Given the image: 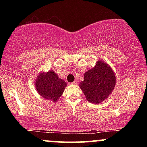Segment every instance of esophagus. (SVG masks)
Wrapping results in <instances>:
<instances>
[{"label":"esophagus","instance_id":"1","mask_svg":"<svg viewBox=\"0 0 147 147\" xmlns=\"http://www.w3.org/2000/svg\"><path fill=\"white\" fill-rule=\"evenodd\" d=\"M78 80H75V81L74 82H71V84H72V85H76V84H78Z\"/></svg>","mask_w":147,"mask_h":147}]
</instances>
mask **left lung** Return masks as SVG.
Instances as JSON below:
<instances>
[{"mask_svg":"<svg viewBox=\"0 0 147 147\" xmlns=\"http://www.w3.org/2000/svg\"><path fill=\"white\" fill-rule=\"evenodd\" d=\"M116 84V77L108 64L98 61L95 67L84 74V80L80 84L88 102L98 104L109 96Z\"/></svg>","mask_w":147,"mask_h":147,"instance_id":"1","label":"left lung"}]
</instances>
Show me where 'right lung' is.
Instances as JSON below:
<instances>
[{"mask_svg": "<svg viewBox=\"0 0 147 147\" xmlns=\"http://www.w3.org/2000/svg\"><path fill=\"white\" fill-rule=\"evenodd\" d=\"M67 84L58 78L53 71L40 74L35 81L36 90L42 97L53 102L57 100L62 95Z\"/></svg>", "mask_w": 147, "mask_h": 147, "instance_id": "right-lung-1", "label": "right lung"}]
</instances>
